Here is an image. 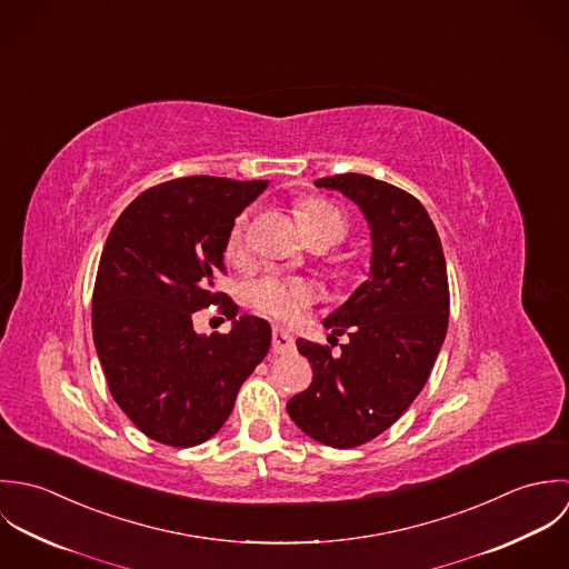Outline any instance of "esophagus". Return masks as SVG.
<instances>
[{
    "instance_id": "esophagus-1",
    "label": "esophagus",
    "mask_w": 569,
    "mask_h": 569,
    "mask_svg": "<svg viewBox=\"0 0 569 569\" xmlns=\"http://www.w3.org/2000/svg\"><path fill=\"white\" fill-rule=\"evenodd\" d=\"M272 349H274L277 353L292 351V349H295V337H292V335H288L286 330L274 328V330H272Z\"/></svg>"
}]
</instances>
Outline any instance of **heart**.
Wrapping results in <instances>:
<instances>
[{"mask_svg": "<svg viewBox=\"0 0 569 569\" xmlns=\"http://www.w3.org/2000/svg\"><path fill=\"white\" fill-rule=\"evenodd\" d=\"M295 216L303 237H326L332 243H339L347 222L341 211L326 202V200H301L295 207ZM246 232H248V216L234 218L227 239V254L230 259L241 257L246 250ZM246 299L261 312L281 319V321H297L303 317L306 308L317 299V290L301 279H288L279 274H263L250 279L243 288Z\"/></svg>", "mask_w": 569, "mask_h": 569, "instance_id": "b5f03b06", "label": "heart"}]
</instances>
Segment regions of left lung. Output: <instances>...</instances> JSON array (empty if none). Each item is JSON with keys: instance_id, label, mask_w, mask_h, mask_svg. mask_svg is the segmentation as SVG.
<instances>
[{"instance_id": "obj_1", "label": "left lung", "mask_w": 569, "mask_h": 569, "mask_svg": "<svg viewBox=\"0 0 569 569\" xmlns=\"http://www.w3.org/2000/svg\"><path fill=\"white\" fill-rule=\"evenodd\" d=\"M315 184L360 209L371 237L369 274L323 321L328 341L347 335L341 353L297 341L312 382L286 409L312 440L351 449L387 431L422 391L449 328V277L440 234L413 196L360 173Z\"/></svg>"}]
</instances>
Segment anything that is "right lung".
I'll return each instance as SVG.
<instances>
[{"mask_svg": "<svg viewBox=\"0 0 569 569\" xmlns=\"http://www.w3.org/2000/svg\"><path fill=\"white\" fill-rule=\"evenodd\" d=\"M268 180L191 176L140 193L108 234L92 332L116 405L151 440L196 447L228 420L272 330L216 290L234 218ZM222 302L228 336H198L192 312Z\"/></svg>", "mask_w": 569, "mask_h": 569, "instance_id": "obj_1", "label": "right lung"}]
</instances>
